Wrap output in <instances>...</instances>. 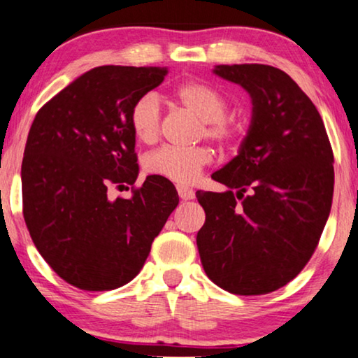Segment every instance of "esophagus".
<instances>
[{
	"label": "esophagus",
	"instance_id": "esophagus-1",
	"mask_svg": "<svg viewBox=\"0 0 358 358\" xmlns=\"http://www.w3.org/2000/svg\"><path fill=\"white\" fill-rule=\"evenodd\" d=\"M176 189H178L180 198H182L183 201H188V199H194V189L193 188L185 187V185H178Z\"/></svg>",
	"mask_w": 358,
	"mask_h": 358
}]
</instances>
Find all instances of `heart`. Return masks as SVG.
<instances>
[{"label": "heart", "mask_w": 358, "mask_h": 358, "mask_svg": "<svg viewBox=\"0 0 358 358\" xmlns=\"http://www.w3.org/2000/svg\"><path fill=\"white\" fill-rule=\"evenodd\" d=\"M173 99L183 109L193 113L203 121L201 134L216 141L224 147L239 144L244 134V126L236 119L227 117V99L201 82H187L178 85L173 92ZM132 134L142 144H152L160 134V104L155 96L145 94L137 99L129 114ZM213 152L208 147L165 145L145 157L144 166L150 175L162 176L176 183H192L201 170L211 164Z\"/></svg>", "instance_id": "heart-1"}]
</instances>
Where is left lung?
Masks as SVG:
<instances>
[{"label":"left lung","instance_id":"left-lung-1","mask_svg":"<svg viewBox=\"0 0 358 358\" xmlns=\"http://www.w3.org/2000/svg\"><path fill=\"white\" fill-rule=\"evenodd\" d=\"M252 98L239 154L214 171L227 192H196L206 213L196 244L209 280L255 296L285 287L316 250L331 213L334 154L311 99L283 70L216 65Z\"/></svg>","mask_w":358,"mask_h":358}]
</instances>
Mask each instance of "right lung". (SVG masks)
I'll return each instance as SVG.
<instances>
[{
    "label": "right lung",
    "instance_id": "add662e5",
    "mask_svg": "<svg viewBox=\"0 0 358 358\" xmlns=\"http://www.w3.org/2000/svg\"><path fill=\"white\" fill-rule=\"evenodd\" d=\"M166 71L96 66L47 101L31 126L21 166L24 221L50 268L85 292L129 283L180 201L173 183L157 175L131 198L108 196L109 187L136 183L129 114Z\"/></svg>",
    "mask_w": 358,
    "mask_h": 358
}]
</instances>
